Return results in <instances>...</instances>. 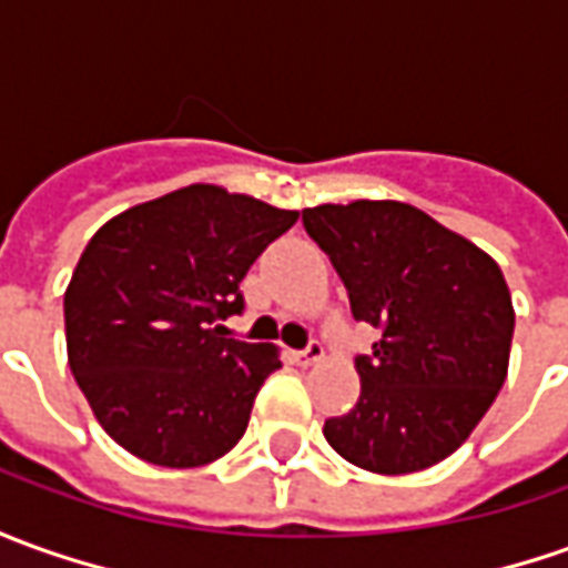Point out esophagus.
<instances>
[{"label": "esophagus", "instance_id": "1", "mask_svg": "<svg viewBox=\"0 0 568 568\" xmlns=\"http://www.w3.org/2000/svg\"><path fill=\"white\" fill-rule=\"evenodd\" d=\"M295 361H298V366L320 364V361H323V345H320V342H311L307 348L295 354Z\"/></svg>", "mask_w": 568, "mask_h": 568}]
</instances>
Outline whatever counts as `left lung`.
<instances>
[{"instance_id":"left-lung-1","label":"left lung","mask_w":568,"mask_h":568,"mask_svg":"<svg viewBox=\"0 0 568 568\" xmlns=\"http://www.w3.org/2000/svg\"><path fill=\"white\" fill-rule=\"evenodd\" d=\"M351 314L382 333L354 366L361 397L326 419L335 454L379 476L419 473L473 435L507 379L513 298L491 254L404 202L304 207Z\"/></svg>"}]
</instances>
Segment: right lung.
<instances>
[{
    "label": "right lung",
    "instance_id": "right-lung-1",
    "mask_svg": "<svg viewBox=\"0 0 568 568\" xmlns=\"http://www.w3.org/2000/svg\"><path fill=\"white\" fill-rule=\"evenodd\" d=\"M298 220L223 186L176 189L92 235L64 292L68 364L133 457L192 469L230 454L280 348L226 338L239 283Z\"/></svg>",
    "mask_w": 568,
    "mask_h": 568
}]
</instances>
